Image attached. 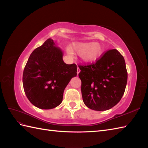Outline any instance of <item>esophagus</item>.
<instances>
[{
  "label": "esophagus",
  "mask_w": 148,
  "mask_h": 148,
  "mask_svg": "<svg viewBox=\"0 0 148 148\" xmlns=\"http://www.w3.org/2000/svg\"><path fill=\"white\" fill-rule=\"evenodd\" d=\"M80 72V69H79V67H77V74L78 75V73Z\"/></svg>",
  "instance_id": "34e87169"
}]
</instances>
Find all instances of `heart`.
<instances>
[{"mask_svg":"<svg viewBox=\"0 0 148 148\" xmlns=\"http://www.w3.org/2000/svg\"><path fill=\"white\" fill-rule=\"evenodd\" d=\"M71 50L76 54L82 56L84 62L91 63L99 59L104 49L101 44L96 42H79L74 43Z\"/></svg>","mask_w":148,"mask_h":148,"instance_id":"obj_1","label":"heart"}]
</instances>
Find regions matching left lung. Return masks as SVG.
Listing matches in <instances>:
<instances>
[{
  "instance_id": "8db88e82",
  "label": "left lung",
  "mask_w": 148,
  "mask_h": 148,
  "mask_svg": "<svg viewBox=\"0 0 148 148\" xmlns=\"http://www.w3.org/2000/svg\"><path fill=\"white\" fill-rule=\"evenodd\" d=\"M84 104L94 110L112 108L123 95L128 74L123 57L116 49L107 51L96 63L79 66Z\"/></svg>"
}]
</instances>
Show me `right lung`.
<instances>
[{"label": "right lung", "instance_id": "add662e5", "mask_svg": "<svg viewBox=\"0 0 148 148\" xmlns=\"http://www.w3.org/2000/svg\"><path fill=\"white\" fill-rule=\"evenodd\" d=\"M51 38L31 53L23 74L26 97L38 108L51 109L59 106L64 89L77 75V65L63 60V51Z\"/></svg>", "mask_w": 148, "mask_h": 148}]
</instances>
